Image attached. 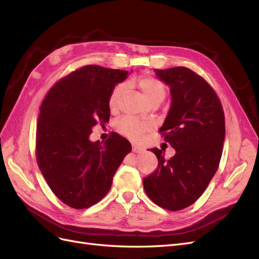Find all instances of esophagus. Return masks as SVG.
Here are the masks:
<instances>
[{
	"instance_id": "1",
	"label": "esophagus",
	"mask_w": 259,
	"mask_h": 259,
	"mask_svg": "<svg viewBox=\"0 0 259 259\" xmlns=\"http://www.w3.org/2000/svg\"><path fill=\"white\" fill-rule=\"evenodd\" d=\"M132 150H133V152L140 153V152L144 151V148L139 147V146H137V145H133V146H132Z\"/></svg>"
}]
</instances>
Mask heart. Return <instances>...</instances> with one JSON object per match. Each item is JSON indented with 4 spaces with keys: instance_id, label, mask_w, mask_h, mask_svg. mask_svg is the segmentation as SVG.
Instances as JSON below:
<instances>
[{
    "instance_id": "heart-1",
    "label": "heart",
    "mask_w": 259,
    "mask_h": 259,
    "mask_svg": "<svg viewBox=\"0 0 259 259\" xmlns=\"http://www.w3.org/2000/svg\"><path fill=\"white\" fill-rule=\"evenodd\" d=\"M138 88L143 92L144 96L150 104L161 103L166 96V88L160 80L152 76H143L138 80ZM126 92V84L121 83L114 86L110 97H109V107L112 111H115L120 107L121 100ZM117 128L122 134L133 139H139L148 128V125L139 122L131 116H125L117 123Z\"/></svg>"
}]
</instances>
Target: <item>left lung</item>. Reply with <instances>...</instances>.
<instances>
[{
    "label": "left lung",
    "instance_id": "8db88e82",
    "mask_svg": "<svg viewBox=\"0 0 259 259\" xmlns=\"http://www.w3.org/2000/svg\"><path fill=\"white\" fill-rule=\"evenodd\" d=\"M155 76L168 85L170 109L159 132L175 149L166 160L152 148L158 168L144 178V189L156 205L179 210L193 204L215 175L225 142V115L208 83L185 67L154 69Z\"/></svg>",
    "mask_w": 259,
    "mask_h": 259
}]
</instances>
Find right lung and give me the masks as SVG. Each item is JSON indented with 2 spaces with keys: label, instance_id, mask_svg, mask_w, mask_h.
<instances>
[{
  "label": "right lung",
  "instance_id": "obj_1",
  "mask_svg": "<svg viewBox=\"0 0 259 259\" xmlns=\"http://www.w3.org/2000/svg\"><path fill=\"white\" fill-rule=\"evenodd\" d=\"M130 72L85 66L55 84L40 108L36 160L52 191L65 204L86 208L109 192L131 143L112 135L91 142L92 128L110 117L109 97Z\"/></svg>",
  "mask_w": 259,
  "mask_h": 259
}]
</instances>
